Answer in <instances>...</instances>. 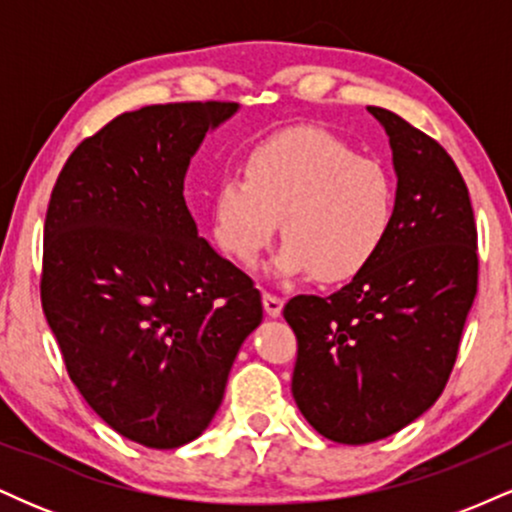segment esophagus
<instances>
[{
  "mask_svg": "<svg viewBox=\"0 0 512 512\" xmlns=\"http://www.w3.org/2000/svg\"><path fill=\"white\" fill-rule=\"evenodd\" d=\"M262 303H264V313L269 317H279L281 310H284V301H281L279 296H272V293H264Z\"/></svg>",
  "mask_w": 512,
  "mask_h": 512,
  "instance_id": "esophagus-1",
  "label": "esophagus"
}]
</instances>
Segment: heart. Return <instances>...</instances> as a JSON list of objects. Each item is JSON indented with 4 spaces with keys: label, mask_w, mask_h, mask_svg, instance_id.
<instances>
[{
    "label": "heart",
    "mask_w": 512,
    "mask_h": 512,
    "mask_svg": "<svg viewBox=\"0 0 512 512\" xmlns=\"http://www.w3.org/2000/svg\"><path fill=\"white\" fill-rule=\"evenodd\" d=\"M279 221L286 243L269 274L346 284L378 260L390 238L395 185L383 163L358 156L325 129H284L252 146L243 175L216 182L209 231L223 255L255 267Z\"/></svg>",
    "instance_id": "heart-1"
}]
</instances>
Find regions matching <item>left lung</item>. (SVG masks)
I'll return each mask as SVG.
<instances>
[{
	"label": "left lung",
	"mask_w": 512,
	"mask_h": 512,
	"mask_svg": "<svg viewBox=\"0 0 512 512\" xmlns=\"http://www.w3.org/2000/svg\"><path fill=\"white\" fill-rule=\"evenodd\" d=\"M390 137L395 221L383 252L332 296H296L291 392L320 436L363 445L402 431L436 404L477 296V226L448 151L373 108Z\"/></svg>",
	"instance_id": "left-lung-1"
}]
</instances>
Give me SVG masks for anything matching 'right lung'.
I'll use <instances>...</instances> for the list:
<instances>
[{"label": "right lung", "mask_w": 512, "mask_h": 512, "mask_svg": "<svg viewBox=\"0 0 512 512\" xmlns=\"http://www.w3.org/2000/svg\"><path fill=\"white\" fill-rule=\"evenodd\" d=\"M238 103L146 105L64 163L40 296L69 378L113 431L173 450L207 431L262 298L199 238L185 175Z\"/></svg>", "instance_id": "1"}]
</instances>
